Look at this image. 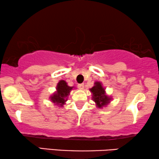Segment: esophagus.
<instances>
[{
    "label": "esophagus",
    "mask_w": 159,
    "mask_h": 159,
    "mask_svg": "<svg viewBox=\"0 0 159 159\" xmlns=\"http://www.w3.org/2000/svg\"><path fill=\"white\" fill-rule=\"evenodd\" d=\"M78 87L80 89H84V84H78Z\"/></svg>",
    "instance_id": "obj_1"
}]
</instances>
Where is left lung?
Listing matches in <instances>:
<instances>
[{
  "mask_svg": "<svg viewBox=\"0 0 159 159\" xmlns=\"http://www.w3.org/2000/svg\"><path fill=\"white\" fill-rule=\"evenodd\" d=\"M92 93V99L96 103V106L98 108H103L110 103L111 98L106 95L105 89L102 86V84L99 81L94 83V86L89 89Z\"/></svg>",
  "mask_w": 159,
  "mask_h": 159,
  "instance_id": "obj_1",
  "label": "left lung"
}]
</instances>
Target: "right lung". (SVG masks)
Instances as JSON below:
<instances>
[{
  "mask_svg": "<svg viewBox=\"0 0 159 159\" xmlns=\"http://www.w3.org/2000/svg\"><path fill=\"white\" fill-rule=\"evenodd\" d=\"M73 87L67 85V82L64 80L60 81L56 86V92L53 94L50 98L55 105L63 106L65 102L67 101V97L70 94V92Z\"/></svg>",
  "mask_w": 159,
  "mask_h": 159,
  "instance_id": "1",
  "label": "right lung"
}]
</instances>
